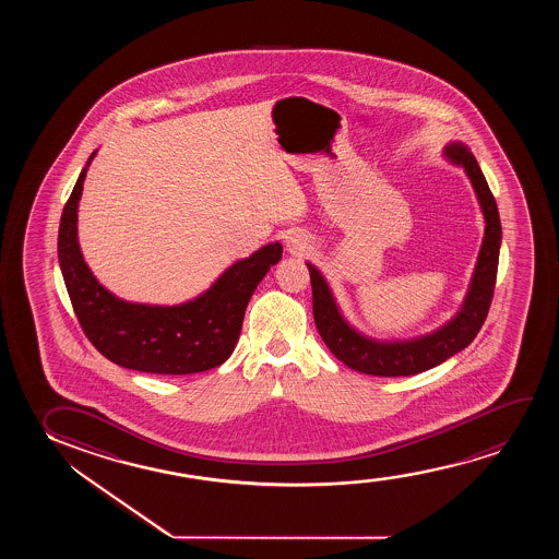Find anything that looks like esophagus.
<instances>
[{
    "label": "esophagus",
    "instance_id": "obj_1",
    "mask_svg": "<svg viewBox=\"0 0 559 559\" xmlns=\"http://www.w3.org/2000/svg\"><path fill=\"white\" fill-rule=\"evenodd\" d=\"M286 250L290 253H304L309 248V238L306 233H299V230H292L286 235Z\"/></svg>",
    "mask_w": 559,
    "mask_h": 559
}]
</instances>
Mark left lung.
Wrapping results in <instances>:
<instances>
[{"instance_id": "left-lung-1", "label": "left lung", "mask_w": 559, "mask_h": 559, "mask_svg": "<svg viewBox=\"0 0 559 559\" xmlns=\"http://www.w3.org/2000/svg\"><path fill=\"white\" fill-rule=\"evenodd\" d=\"M443 156L466 171L485 219V237L469 288L451 321L444 322L443 326L429 334L411 340H376L365 336L359 330L353 329L342 314L321 271L307 261L313 288V317L317 330L324 344L329 345L330 352L336 355V359L362 374L393 378L418 374L437 367L474 342L489 313L497 283L498 253L502 242V225L497 202L467 145L452 141L444 146Z\"/></svg>"}]
</instances>
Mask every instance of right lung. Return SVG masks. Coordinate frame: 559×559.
<instances>
[{
  "label": "right lung",
  "instance_id": "obj_1",
  "mask_svg": "<svg viewBox=\"0 0 559 559\" xmlns=\"http://www.w3.org/2000/svg\"><path fill=\"white\" fill-rule=\"evenodd\" d=\"M95 154L78 177L59 227V265L85 336L108 360L139 372L185 376L219 367L235 352L248 301L283 258V245L271 242L235 261L207 290L177 306L116 298L87 267L78 242V204Z\"/></svg>",
  "mask_w": 559,
  "mask_h": 559
}]
</instances>
